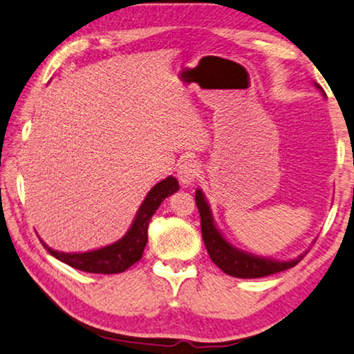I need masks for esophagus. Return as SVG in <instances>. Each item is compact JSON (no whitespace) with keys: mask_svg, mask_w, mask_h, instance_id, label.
<instances>
[{"mask_svg":"<svg viewBox=\"0 0 354 354\" xmlns=\"http://www.w3.org/2000/svg\"><path fill=\"white\" fill-rule=\"evenodd\" d=\"M198 175H200V165L197 160L186 159L183 160L181 165L178 167V179L184 187L192 186V184L197 181Z\"/></svg>","mask_w":354,"mask_h":354,"instance_id":"34e87169","label":"esophagus"}]
</instances>
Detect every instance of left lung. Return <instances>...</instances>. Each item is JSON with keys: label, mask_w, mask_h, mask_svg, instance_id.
<instances>
[{"label": "left lung", "mask_w": 354, "mask_h": 354, "mask_svg": "<svg viewBox=\"0 0 354 354\" xmlns=\"http://www.w3.org/2000/svg\"><path fill=\"white\" fill-rule=\"evenodd\" d=\"M315 86L323 91V88L317 85V83ZM195 203H197L200 212L201 236H203L207 254H209L212 263L221 268L223 272L228 274V276L239 279L266 277L296 266L304 258V254H302L298 258H295V260L279 261L271 260V258L252 255L248 254V252L233 248L216 227L214 221H212L211 207L207 205L205 195L200 189H197V192H195Z\"/></svg>", "instance_id": "obj_1"}]
</instances>
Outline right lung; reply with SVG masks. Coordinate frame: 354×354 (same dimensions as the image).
Returning a JSON list of instances; mask_svg holds the SVG:
<instances>
[{"instance_id": "add662e5", "label": "right lung", "mask_w": 354, "mask_h": 354, "mask_svg": "<svg viewBox=\"0 0 354 354\" xmlns=\"http://www.w3.org/2000/svg\"><path fill=\"white\" fill-rule=\"evenodd\" d=\"M178 189L179 184L176 178L173 176H168L167 179L157 183L148 192L142 206L138 207L137 216L133 218L129 232L120 241L105 245L102 249L83 252V254H64V252L50 249L42 241L41 243L55 258H58L59 261L72 268L80 269V271L93 274L124 272L143 255L145 245L148 243V225L151 217L154 216L156 209L160 206L162 201L170 197L171 194H175Z\"/></svg>"}]
</instances>
